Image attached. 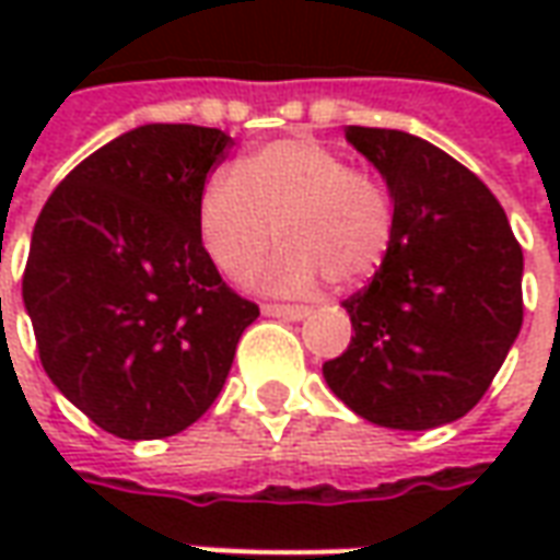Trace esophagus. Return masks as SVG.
Wrapping results in <instances>:
<instances>
[{"mask_svg":"<svg viewBox=\"0 0 560 560\" xmlns=\"http://www.w3.org/2000/svg\"><path fill=\"white\" fill-rule=\"evenodd\" d=\"M264 315L288 317V320H303V317H308V308H303V305H264Z\"/></svg>","mask_w":560,"mask_h":560,"instance_id":"1","label":"esophagus"}]
</instances>
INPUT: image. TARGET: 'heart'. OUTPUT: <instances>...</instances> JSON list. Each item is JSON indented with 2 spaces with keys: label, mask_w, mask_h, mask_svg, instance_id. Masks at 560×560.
<instances>
[{
  "label": "heart",
  "mask_w": 560,
  "mask_h": 560,
  "mask_svg": "<svg viewBox=\"0 0 560 560\" xmlns=\"http://www.w3.org/2000/svg\"><path fill=\"white\" fill-rule=\"evenodd\" d=\"M396 207L387 185L315 138L252 149L236 171H215L197 197V233L221 276L245 281L284 243L260 284L312 293L320 279L357 288L393 243Z\"/></svg>",
  "instance_id": "b5f03b06"
}]
</instances>
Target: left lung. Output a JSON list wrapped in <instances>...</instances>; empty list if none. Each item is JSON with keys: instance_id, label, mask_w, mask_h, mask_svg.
<instances>
[{"instance_id": "8db88e82", "label": "left lung", "mask_w": 560, "mask_h": 560, "mask_svg": "<svg viewBox=\"0 0 560 560\" xmlns=\"http://www.w3.org/2000/svg\"><path fill=\"white\" fill-rule=\"evenodd\" d=\"M375 167L396 231L369 288L345 300L348 351L329 389L363 420L401 432L453 422L482 399L522 329V248L486 185L429 140L348 126Z\"/></svg>"}]
</instances>
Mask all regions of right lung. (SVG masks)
Masks as SVG:
<instances>
[{"label": "right lung", "instance_id": "1", "mask_svg": "<svg viewBox=\"0 0 560 560\" xmlns=\"http://www.w3.org/2000/svg\"><path fill=\"white\" fill-rule=\"evenodd\" d=\"M231 143L219 128H131L80 161L35 221L23 305L44 372L116 438H171L203 417L260 315L197 233V197Z\"/></svg>", "mask_w": 560, "mask_h": 560}]
</instances>
